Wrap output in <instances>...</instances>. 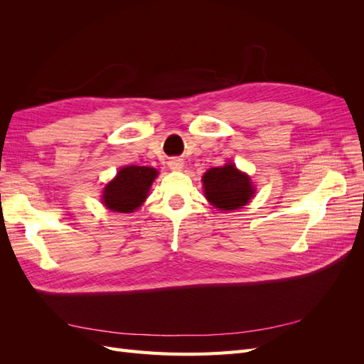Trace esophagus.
I'll return each instance as SVG.
<instances>
[{"label":"esophagus","instance_id":"34e87169","mask_svg":"<svg viewBox=\"0 0 364 364\" xmlns=\"http://www.w3.org/2000/svg\"><path fill=\"white\" fill-rule=\"evenodd\" d=\"M168 167L171 170H182L183 168V161L179 158H173L168 161Z\"/></svg>","mask_w":364,"mask_h":364}]
</instances>
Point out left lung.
<instances>
[{"label": "left lung", "mask_w": 364, "mask_h": 364, "mask_svg": "<svg viewBox=\"0 0 364 364\" xmlns=\"http://www.w3.org/2000/svg\"><path fill=\"white\" fill-rule=\"evenodd\" d=\"M202 181L206 199L222 211L245 206L255 191L249 176L238 171L232 164L208 170Z\"/></svg>", "instance_id": "8db88e82"}]
</instances>
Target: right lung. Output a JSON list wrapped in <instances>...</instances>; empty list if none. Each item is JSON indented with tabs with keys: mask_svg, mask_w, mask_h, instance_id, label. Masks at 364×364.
<instances>
[{
	"mask_svg": "<svg viewBox=\"0 0 364 364\" xmlns=\"http://www.w3.org/2000/svg\"><path fill=\"white\" fill-rule=\"evenodd\" d=\"M158 171L150 167L121 168L117 178L106 185L103 191V203L117 213H134L146 200L151 182L155 181Z\"/></svg>",
	"mask_w": 364,
	"mask_h": 364,
	"instance_id": "obj_1",
	"label": "right lung"
}]
</instances>
